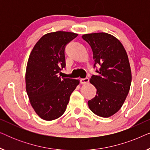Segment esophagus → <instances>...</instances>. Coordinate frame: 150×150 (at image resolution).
Returning <instances> with one entry per match:
<instances>
[{
  "instance_id": "esophagus-1",
  "label": "esophagus",
  "mask_w": 150,
  "mask_h": 150,
  "mask_svg": "<svg viewBox=\"0 0 150 150\" xmlns=\"http://www.w3.org/2000/svg\"><path fill=\"white\" fill-rule=\"evenodd\" d=\"M89 78H87V77L85 78V79H80V82H81V83H82V84H86V83H89Z\"/></svg>"
}]
</instances>
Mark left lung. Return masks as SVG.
Instances as JSON below:
<instances>
[{
	"label": "left lung",
	"instance_id": "1",
	"mask_svg": "<svg viewBox=\"0 0 150 150\" xmlns=\"http://www.w3.org/2000/svg\"><path fill=\"white\" fill-rule=\"evenodd\" d=\"M93 51L96 75L90 83L97 92L88 106L93 113L108 117L122 107L130 90L132 75L128 57L120 41L106 33L85 34L82 36ZM99 64V70L96 67Z\"/></svg>",
	"mask_w": 150,
	"mask_h": 150
}]
</instances>
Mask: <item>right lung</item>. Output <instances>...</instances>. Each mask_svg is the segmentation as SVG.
Listing matches in <instances>:
<instances>
[{
    "label": "right lung",
    "instance_id": "obj_1",
    "mask_svg": "<svg viewBox=\"0 0 150 150\" xmlns=\"http://www.w3.org/2000/svg\"><path fill=\"white\" fill-rule=\"evenodd\" d=\"M77 36L70 32L50 33L37 42L30 52L26 89L30 104L43 120L51 121L62 115L79 84V80L59 76L65 67V46Z\"/></svg>",
    "mask_w": 150,
    "mask_h": 150
}]
</instances>
